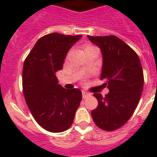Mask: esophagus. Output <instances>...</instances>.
Here are the masks:
<instances>
[{"label": "esophagus", "instance_id": "obj_1", "mask_svg": "<svg viewBox=\"0 0 157 157\" xmlns=\"http://www.w3.org/2000/svg\"><path fill=\"white\" fill-rule=\"evenodd\" d=\"M89 96H90V94H89V93L86 92V91H82V98H84V99L88 98Z\"/></svg>", "mask_w": 157, "mask_h": 157}]
</instances>
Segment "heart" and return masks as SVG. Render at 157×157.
I'll list each match as a JSON object with an SVG mask.
<instances>
[{"label": "heart", "instance_id": "obj_1", "mask_svg": "<svg viewBox=\"0 0 157 157\" xmlns=\"http://www.w3.org/2000/svg\"><path fill=\"white\" fill-rule=\"evenodd\" d=\"M90 47H93V46H91V45H86V48H85V49H86V48H90Z\"/></svg>", "mask_w": 157, "mask_h": 157}]
</instances>
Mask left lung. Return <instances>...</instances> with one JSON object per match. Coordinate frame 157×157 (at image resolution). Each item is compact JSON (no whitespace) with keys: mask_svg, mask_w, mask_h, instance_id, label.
<instances>
[{"mask_svg":"<svg viewBox=\"0 0 157 157\" xmlns=\"http://www.w3.org/2000/svg\"><path fill=\"white\" fill-rule=\"evenodd\" d=\"M89 40L101 49L103 63L101 79L109 93L103 97L94 94L98 105L91 116L102 130L120 128L131 117L143 90V70L138 56L120 38L113 35L93 37Z\"/></svg>","mask_w":157,"mask_h":157,"instance_id":"obj_1","label":"left lung"}]
</instances>
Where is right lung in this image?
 <instances>
[{"label":"right lung","mask_w":157,"mask_h":157,"mask_svg":"<svg viewBox=\"0 0 157 157\" xmlns=\"http://www.w3.org/2000/svg\"><path fill=\"white\" fill-rule=\"evenodd\" d=\"M82 37L52 33L37 40L25 59L23 95L34 120L45 130L63 132L71 126L82 101L78 89L67 90L58 82L69 49Z\"/></svg>","instance_id":"obj_1"}]
</instances>
